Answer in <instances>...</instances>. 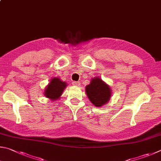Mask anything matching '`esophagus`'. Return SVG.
<instances>
[{"mask_svg": "<svg viewBox=\"0 0 161 161\" xmlns=\"http://www.w3.org/2000/svg\"><path fill=\"white\" fill-rule=\"evenodd\" d=\"M72 84L74 86H77V87L80 86V82H78V81H73V82H72Z\"/></svg>", "mask_w": 161, "mask_h": 161, "instance_id": "34e87169", "label": "esophagus"}]
</instances>
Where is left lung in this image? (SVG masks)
I'll list each match as a JSON object with an SVG mask.
<instances>
[{"label": "left lung", "instance_id": "obj_1", "mask_svg": "<svg viewBox=\"0 0 161 161\" xmlns=\"http://www.w3.org/2000/svg\"><path fill=\"white\" fill-rule=\"evenodd\" d=\"M86 92L90 101L97 108L108 103L112 96L110 87L97 76L92 78L89 85L86 86Z\"/></svg>", "mask_w": 161, "mask_h": 161}]
</instances>
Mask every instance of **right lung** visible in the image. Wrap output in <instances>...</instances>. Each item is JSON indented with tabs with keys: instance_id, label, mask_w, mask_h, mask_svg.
Masks as SVG:
<instances>
[{
	"instance_id": "obj_1",
	"label": "right lung",
	"mask_w": 161,
	"mask_h": 161,
	"mask_svg": "<svg viewBox=\"0 0 161 161\" xmlns=\"http://www.w3.org/2000/svg\"><path fill=\"white\" fill-rule=\"evenodd\" d=\"M66 86V82L61 80L58 77H53L51 79L49 84L44 89V96L49 98L51 101H56L61 97Z\"/></svg>"
}]
</instances>
